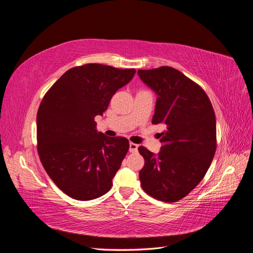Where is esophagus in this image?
Returning <instances> with one entry per match:
<instances>
[{
	"instance_id": "obj_1",
	"label": "esophagus",
	"mask_w": 253,
	"mask_h": 253,
	"mask_svg": "<svg viewBox=\"0 0 253 253\" xmlns=\"http://www.w3.org/2000/svg\"><path fill=\"white\" fill-rule=\"evenodd\" d=\"M138 151V144L133 143V142H129V152L131 153H136Z\"/></svg>"
}]
</instances>
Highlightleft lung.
I'll list each match as a JSON object with an SVG mask.
<instances>
[{
    "label": "left lung",
    "instance_id": "8db88e82",
    "mask_svg": "<svg viewBox=\"0 0 253 253\" xmlns=\"http://www.w3.org/2000/svg\"><path fill=\"white\" fill-rule=\"evenodd\" d=\"M157 96L153 125H163L158 154L144 147L141 187L156 200L174 203L204 178L216 150V120L204 89L173 67L137 72Z\"/></svg>",
    "mask_w": 253,
    "mask_h": 253
}]
</instances>
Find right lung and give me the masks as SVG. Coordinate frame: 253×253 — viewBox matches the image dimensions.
Wrapping results in <instances>:
<instances>
[{
    "instance_id": "add662e5",
    "label": "right lung",
    "mask_w": 253,
    "mask_h": 253,
    "mask_svg": "<svg viewBox=\"0 0 253 253\" xmlns=\"http://www.w3.org/2000/svg\"><path fill=\"white\" fill-rule=\"evenodd\" d=\"M136 71L90 63L65 72L45 94L37 114L38 153L45 171L74 200L109 192L128 151L125 137L96 128L112 97Z\"/></svg>"
}]
</instances>
